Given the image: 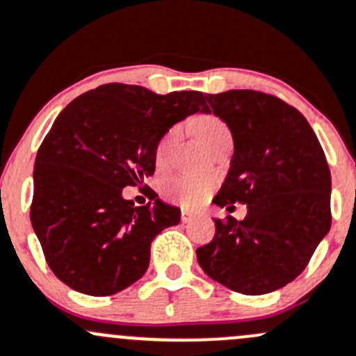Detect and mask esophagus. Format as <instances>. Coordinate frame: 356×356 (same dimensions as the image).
<instances>
[{
	"label": "esophagus",
	"instance_id": "esophagus-1",
	"mask_svg": "<svg viewBox=\"0 0 356 356\" xmlns=\"http://www.w3.org/2000/svg\"><path fill=\"white\" fill-rule=\"evenodd\" d=\"M194 218H196V215H194V213L188 211V209H182V213H181L182 223H189L191 220H194Z\"/></svg>",
	"mask_w": 356,
	"mask_h": 356
}]
</instances>
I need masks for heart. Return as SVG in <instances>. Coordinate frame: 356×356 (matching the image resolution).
I'll list each match as a JSON object with an SVG mask.
<instances>
[{"label":"heart","instance_id":"1","mask_svg":"<svg viewBox=\"0 0 356 356\" xmlns=\"http://www.w3.org/2000/svg\"><path fill=\"white\" fill-rule=\"evenodd\" d=\"M194 133L200 138L201 143L208 149L216 143L222 136L228 133V128L220 121L218 118L207 115L201 118L194 124ZM179 138V128H172L167 131L165 136L159 141L155 149V163L156 167H165L170 156L172 148ZM215 189V181L208 177H172L163 184V194L168 201L179 204L182 208H197L211 196Z\"/></svg>","mask_w":356,"mask_h":356}]
</instances>
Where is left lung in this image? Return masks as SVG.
Instances as JSON below:
<instances>
[{
  "label": "left lung",
  "mask_w": 356,
  "mask_h": 356,
  "mask_svg": "<svg viewBox=\"0 0 356 356\" xmlns=\"http://www.w3.org/2000/svg\"><path fill=\"white\" fill-rule=\"evenodd\" d=\"M207 112L227 122L234 156L216 207L247 204L244 220H215L196 250L209 278L244 295L293 282L331 228V172L307 119L256 90L207 93Z\"/></svg>",
  "instance_id": "obj_1"
}]
</instances>
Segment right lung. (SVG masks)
Masks as SVG:
<instances>
[{"mask_svg":"<svg viewBox=\"0 0 356 356\" xmlns=\"http://www.w3.org/2000/svg\"><path fill=\"white\" fill-rule=\"evenodd\" d=\"M196 112H207L196 90L159 95L107 83L76 97L56 118L35 156L30 222L63 283L107 297L147 273L152 241L181 222V209L159 196L134 207L122 189L153 175L159 141Z\"/></svg>","mask_w":356,"mask_h":356,"instance_id":"right-lung-1","label":"right lung"}]
</instances>
